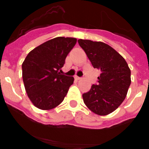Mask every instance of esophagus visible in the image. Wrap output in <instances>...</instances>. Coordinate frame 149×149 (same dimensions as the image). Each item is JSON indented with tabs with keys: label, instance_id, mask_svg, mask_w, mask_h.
<instances>
[{
	"label": "esophagus",
	"instance_id": "esophagus-1",
	"mask_svg": "<svg viewBox=\"0 0 149 149\" xmlns=\"http://www.w3.org/2000/svg\"><path fill=\"white\" fill-rule=\"evenodd\" d=\"M74 78H75L76 80H77V81H79V80H81V77H78V76H75V77H74Z\"/></svg>",
	"mask_w": 149,
	"mask_h": 149
}]
</instances>
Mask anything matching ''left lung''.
<instances>
[{
    "label": "left lung",
    "instance_id": "obj_1",
    "mask_svg": "<svg viewBox=\"0 0 149 149\" xmlns=\"http://www.w3.org/2000/svg\"><path fill=\"white\" fill-rule=\"evenodd\" d=\"M77 42L93 66L101 70L98 84L83 94L84 104L97 115H108L125 98L131 83V70L122 56L107 44L88 39Z\"/></svg>",
    "mask_w": 149,
    "mask_h": 149
}]
</instances>
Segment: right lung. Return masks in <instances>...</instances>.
<instances>
[{
  "label": "right lung",
  "instance_id": "right-lung-1",
  "mask_svg": "<svg viewBox=\"0 0 149 149\" xmlns=\"http://www.w3.org/2000/svg\"><path fill=\"white\" fill-rule=\"evenodd\" d=\"M77 39L56 37L30 51L22 63V77L28 98L37 108L49 110L58 106L74 83V77L60 74Z\"/></svg>",
  "mask_w": 149,
  "mask_h": 149
}]
</instances>
